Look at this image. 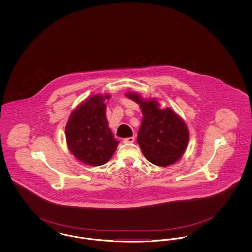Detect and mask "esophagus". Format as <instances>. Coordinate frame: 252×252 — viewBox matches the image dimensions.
Wrapping results in <instances>:
<instances>
[{
  "mask_svg": "<svg viewBox=\"0 0 252 252\" xmlns=\"http://www.w3.org/2000/svg\"><path fill=\"white\" fill-rule=\"evenodd\" d=\"M134 141H135V138H134V137L125 138V139L123 140V142H124L125 144H132V143H134Z\"/></svg>",
  "mask_w": 252,
  "mask_h": 252,
  "instance_id": "34e87169",
  "label": "esophagus"
}]
</instances>
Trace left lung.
Segmentation results:
<instances>
[{"label": "left lung", "mask_w": 252, "mask_h": 252, "mask_svg": "<svg viewBox=\"0 0 252 252\" xmlns=\"http://www.w3.org/2000/svg\"><path fill=\"white\" fill-rule=\"evenodd\" d=\"M140 104L143 121L137 141L144 157L158 166H168L180 159L189 141V131L184 121L176 112L160 109L156 100H144L138 94H126Z\"/></svg>", "instance_id": "8db88e82"}]
</instances>
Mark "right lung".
<instances>
[{"label":"right lung","instance_id":"right-lung-1","mask_svg":"<svg viewBox=\"0 0 252 252\" xmlns=\"http://www.w3.org/2000/svg\"><path fill=\"white\" fill-rule=\"evenodd\" d=\"M108 98L109 95L91 96L72 111L65 127L71 153L88 165L107 163L119 144L106 117L104 102Z\"/></svg>","mask_w":252,"mask_h":252}]
</instances>
